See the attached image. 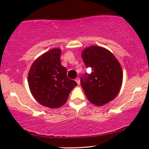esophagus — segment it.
Masks as SVG:
<instances>
[{
    "mask_svg": "<svg viewBox=\"0 0 149 149\" xmlns=\"http://www.w3.org/2000/svg\"><path fill=\"white\" fill-rule=\"evenodd\" d=\"M76 80V82L77 83V84H78V85H79V84H80V79H79V78H76V80Z\"/></svg>",
    "mask_w": 149,
    "mask_h": 149,
    "instance_id": "34e87169",
    "label": "esophagus"
}]
</instances>
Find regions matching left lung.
<instances>
[{"instance_id": "obj_1", "label": "left lung", "mask_w": 149, "mask_h": 149, "mask_svg": "<svg viewBox=\"0 0 149 149\" xmlns=\"http://www.w3.org/2000/svg\"><path fill=\"white\" fill-rule=\"evenodd\" d=\"M81 55L86 67L92 69L80 79L89 102L100 107L114 100L121 88L123 72L113 54L104 47L91 45Z\"/></svg>"}]
</instances>
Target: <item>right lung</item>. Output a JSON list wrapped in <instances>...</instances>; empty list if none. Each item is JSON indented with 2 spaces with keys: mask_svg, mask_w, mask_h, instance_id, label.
Returning <instances> with one entry per match:
<instances>
[{
  "mask_svg": "<svg viewBox=\"0 0 149 149\" xmlns=\"http://www.w3.org/2000/svg\"><path fill=\"white\" fill-rule=\"evenodd\" d=\"M60 48L49 49L39 56L31 66L28 83L38 103L50 109L64 105L69 93L77 85L66 76L67 69L61 64Z\"/></svg>",
  "mask_w": 149,
  "mask_h": 149,
  "instance_id": "1",
  "label": "right lung"
}]
</instances>
